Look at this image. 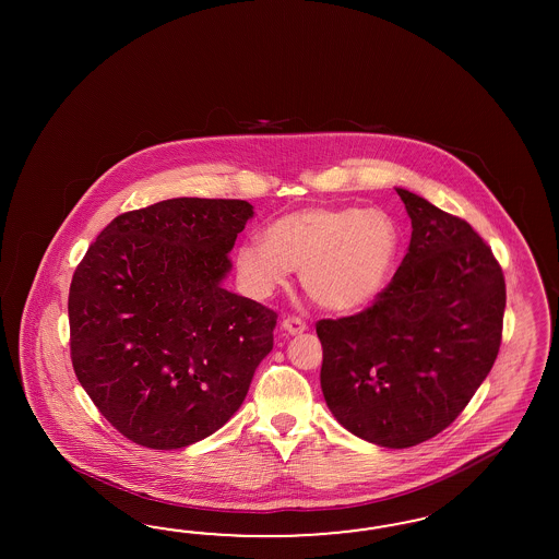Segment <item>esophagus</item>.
Listing matches in <instances>:
<instances>
[{
  "mask_svg": "<svg viewBox=\"0 0 559 559\" xmlns=\"http://www.w3.org/2000/svg\"><path fill=\"white\" fill-rule=\"evenodd\" d=\"M281 328H283V332L287 336H299V334H304L305 330H307V325L299 318H285L283 323H281Z\"/></svg>",
  "mask_w": 559,
  "mask_h": 559,
  "instance_id": "esophagus-1",
  "label": "esophagus"
}]
</instances>
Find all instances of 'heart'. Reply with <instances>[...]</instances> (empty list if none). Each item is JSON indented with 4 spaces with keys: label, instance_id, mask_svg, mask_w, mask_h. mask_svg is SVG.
I'll list each match as a JSON object with an SVG mask.
<instances>
[{
    "label": "heart",
    "instance_id": "1",
    "mask_svg": "<svg viewBox=\"0 0 559 559\" xmlns=\"http://www.w3.org/2000/svg\"><path fill=\"white\" fill-rule=\"evenodd\" d=\"M264 241L236 250L237 278L269 297L299 271L305 295L325 311H360L381 295L400 250V229L381 209L307 206L266 225Z\"/></svg>",
    "mask_w": 559,
    "mask_h": 559
}]
</instances>
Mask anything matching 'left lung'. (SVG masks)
Returning a JSON list of instances; mask_svg holds the SVG:
<instances>
[{
    "label": "left lung",
    "mask_w": 559,
    "mask_h": 559,
    "mask_svg": "<svg viewBox=\"0 0 559 559\" xmlns=\"http://www.w3.org/2000/svg\"><path fill=\"white\" fill-rule=\"evenodd\" d=\"M412 221L407 254L367 311L318 322L322 391L348 432L388 449L432 439L488 377L507 285L467 221L395 188Z\"/></svg>",
    "instance_id": "left-lung-1"
}]
</instances>
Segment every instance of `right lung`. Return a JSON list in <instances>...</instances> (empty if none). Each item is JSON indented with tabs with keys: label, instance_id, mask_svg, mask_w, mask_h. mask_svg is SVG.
<instances>
[{
	"label": "right lung",
	"instance_id": "1",
	"mask_svg": "<svg viewBox=\"0 0 559 559\" xmlns=\"http://www.w3.org/2000/svg\"><path fill=\"white\" fill-rule=\"evenodd\" d=\"M246 201L169 199L119 215L69 288L78 381L122 437L171 451L217 432L272 350L276 313L223 287Z\"/></svg>",
	"mask_w": 559,
	"mask_h": 559
}]
</instances>
